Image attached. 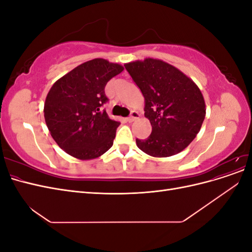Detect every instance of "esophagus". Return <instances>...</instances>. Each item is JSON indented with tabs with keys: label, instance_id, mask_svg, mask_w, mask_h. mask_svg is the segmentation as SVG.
<instances>
[{
	"label": "esophagus",
	"instance_id": "1",
	"mask_svg": "<svg viewBox=\"0 0 252 252\" xmlns=\"http://www.w3.org/2000/svg\"><path fill=\"white\" fill-rule=\"evenodd\" d=\"M139 118V113L136 112V111H132L131 113H130V116H129L128 118H127V121L128 122H133L134 120H136Z\"/></svg>",
	"mask_w": 252,
	"mask_h": 252
}]
</instances>
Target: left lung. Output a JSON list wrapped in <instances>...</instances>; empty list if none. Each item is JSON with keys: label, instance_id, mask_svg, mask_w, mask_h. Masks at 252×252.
Masks as SVG:
<instances>
[{"label": "left lung", "instance_id": "obj_1", "mask_svg": "<svg viewBox=\"0 0 252 252\" xmlns=\"http://www.w3.org/2000/svg\"><path fill=\"white\" fill-rule=\"evenodd\" d=\"M145 98V117L152 126L146 140L136 139L145 154L156 158L177 155L199 133L206 109L201 90L170 64L155 59L124 65Z\"/></svg>", "mask_w": 252, "mask_h": 252}]
</instances>
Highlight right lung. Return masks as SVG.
<instances>
[{"instance_id": "1", "label": "right lung", "mask_w": 252, "mask_h": 252, "mask_svg": "<svg viewBox=\"0 0 252 252\" xmlns=\"http://www.w3.org/2000/svg\"><path fill=\"white\" fill-rule=\"evenodd\" d=\"M123 66L94 59L75 67L50 88L44 117L50 134L68 155L80 159L102 156L110 149L120 123L109 119L102 106L107 82Z\"/></svg>"}]
</instances>
